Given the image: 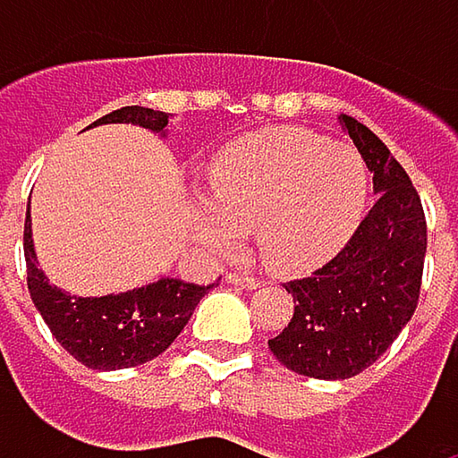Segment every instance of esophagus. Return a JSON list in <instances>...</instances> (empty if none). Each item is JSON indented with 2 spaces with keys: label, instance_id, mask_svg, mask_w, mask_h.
<instances>
[{
  "label": "esophagus",
  "instance_id": "34e87169",
  "mask_svg": "<svg viewBox=\"0 0 458 458\" xmlns=\"http://www.w3.org/2000/svg\"><path fill=\"white\" fill-rule=\"evenodd\" d=\"M225 278H228V284L243 286V289H257V286H259V278H254V276H249V273H228Z\"/></svg>",
  "mask_w": 458,
  "mask_h": 458
}]
</instances>
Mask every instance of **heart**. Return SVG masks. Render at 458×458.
I'll use <instances>...</instances> for the list:
<instances>
[{
	"label": "heart",
	"instance_id": "heart-1",
	"mask_svg": "<svg viewBox=\"0 0 458 458\" xmlns=\"http://www.w3.org/2000/svg\"><path fill=\"white\" fill-rule=\"evenodd\" d=\"M369 199L363 158L334 140L278 130L228 150L212 172V203L196 207L207 249L230 254L241 230H254L273 267L326 259L355 230Z\"/></svg>",
	"mask_w": 458,
	"mask_h": 458
}]
</instances>
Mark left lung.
<instances>
[{"mask_svg":"<svg viewBox=\"0 0 458 458\" xmlns=\"http://www.w3.org/2000/svg\"><path fill=\"white\" fill-rule=\"evenodd\" d=\"M339 122L379 196L326 265L284 284L294 316L267 347L310 379H350L379 360L416 310L427 251L424 209L406 169L369 127L344 114Z\"/></svg>","mask_w":458,"mask_h":458,"instance_id":"obj_1","label":"left lung"}]
</instances>
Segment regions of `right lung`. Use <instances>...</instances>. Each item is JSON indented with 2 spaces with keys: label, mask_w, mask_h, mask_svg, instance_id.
Here are the masks:
<instances>
[{
  "label": "right lung",
  "mask_w": 458,
  "mask_h": 458,
  "mask_svg": "<svg viewBox=\"0 0 458 458\" xmlns=\"http://www.w3.org/2000/svg\"><path fill=\"white\" fill-rule=\"evenodd\" d=\"M98 124H138L150 132L164 135L169 114L127 106L106 114ZM23 251L29 270V292L49 326L52 336L87 369L116 371L153 360L161 355L191 320L196 305L215 289V284H185L180 278H158L140 289L106 297H76L47 281L39 270L31 212H26Z\"/></svg>",
  "instance_id": "right-lung-1"
}]
</instances>
